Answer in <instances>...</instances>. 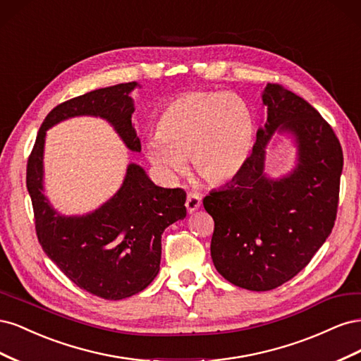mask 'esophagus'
<instances>
[{
	"instance_id": "esophagus-1",
	"label": "esophagus",
	"mask_w": 361,
	"mask_h": 361,
	"mask_svg": "<svg viewBox=\"0 0 361 361\" xmlns=\"http://www.w3.org/2000/svg\"><path fill=\"white\" fill-rule=\"evenodd\" d=\"M185 206H187L188 214H192V212L197 211L199 207L202 206L200 195L195 194V192H190V194L187 195V203H185Z\"/></svg>"
}]
</instances>
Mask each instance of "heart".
Here are the masks:
<instances>
[{
    "instance_id": "b5f03b06",
    "label": "heart",
    "mask_w": 361,
    "mask_h": 361,
    "mask_svg": "<svg viewBox=\"0 0 361 361\" xmlns=\"http://www.w3.org/2000/svg\"><path fill=\"white\" fill-rule=\"evenodd\" d=\"M256 141L251 106L227 92H192L173 99L158 118V134L146 138L147 161L162 178L174 180L187 171V158L212 185L238 178Z\"/></svg>"
}]
</instances>
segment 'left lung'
<instances>
[{
  "instance_id": "1",
  "label": "left lung",
  "mask_w": 361,
  "mask_h": 361,
  "mask_svg": "<svg viewBox=\"0 0 361 361\" xmlns=\"http://www.w3.org/2000/svg\"><path fill=\"white\" fill-rule=\"evenodd\" d=\"M267 122L257 129L245 169L224 188L203 199L214 218L211 256L216 271L248 290L281 286L309 264L336 221L343 169L331 126L302 97L267 84ZM274 133L293 137L295 167L280 178L264 171Z\"/></svg>"
}]
</instances>
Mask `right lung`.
Instances as JSON below:
<instances>
[{"instance_id": "add662e5", "label": "right lung", "mask_w": 361, "mask_h": 361, "mask_svg": "<svg viewBox=\"0 0 361 361\" xmlns=\"http://www.w3.org/2000/svg\"><path fill=\"white\" fill-rule=\"evenodd\" d=\"M140 84L126 82L93 90L57 105L43 120L27 164V188L35 209L36 232L47 256L76 286L104 300H123L146 289L161 264V235L187 216V194L161 188L143 167L129 164L122 187L93 212L63 215L43 191V149L47 130L72 117H101L125 146L140 152L133 123L130 92Z\"/></svg>"}]
</instances>
